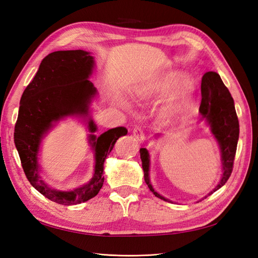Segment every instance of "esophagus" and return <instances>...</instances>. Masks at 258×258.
Returning a JSON list of instances; mask_svg holds the SVG:
<instances>
[{
	"label": "esophagus",
	"mask_w": 258,
	"mask_h": 258,
	"mask_svg": "<svg viewBox=\"0 0 258 258\" xmlns=\"http://www.w3.org/2000/svg\"><path fill=\"white\" fill-rule=\"evenodd\" d=\"M132 134H134L135 138H137L138 141H140V142H143L144 140H145L144 132H143L142 128L140 127V126H136V127L134 128V130H132Z\"/></svg>",
	"instance_id": "esophagus-1"
}]
</instances>
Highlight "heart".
Returning <instances> with one entry per match:
<instances>
[{"label":"heart","mask_w":258,"mask_h":258,"mask_svg":"<svg viewBox=\"0 0 258 258\" xmlns=\"http://www.w3.org/2000/svg\"><path fill=\"white\" fill-rule=\"evenodd\" d=\"M183 79L178 75H169L166 79H163L162 81L159 82H146L143 83L140 86H138L137 89L135 90V97L138 99H144L147 97H151L155 93L158 92H171L174 90L177 86L182 83ZM187 105V101H182L181 103H178L174 106H172L168 112V116L171 115L172 113H175L176 111L182 110Z\"/></svg>","instance_id":"1"}]
</instances>
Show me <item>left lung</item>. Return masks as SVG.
<instances>
[{
	"instance_id": "1",
	"label": "left lung",
	"mask_w": 258,
	"mask_h": 258,
	"mask_svg": "<svg viewBox=\"0 0 258 258\" xmlns=\"http://www.w3.org/2000/svg\"><path fill=\"white\" fill-rule=\"evenodd\" d=\"M201 97V104L199 107L201 119H206L210 124L211 132L220 145L223 163L222 178L215 188L209 192L208 196H210L225 185L232 172L233 160H235L239 140V120L230 92L224 85L221 76L216 72H207L202 76ZM140 156L142 160L144 179L148 188L156 197L165 201H170L153 188L150 181V174H148L150 172V154L146 148H140Z\"/></svg>"
}]
</instances>
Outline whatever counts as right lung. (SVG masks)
Returning <instances> with one entry per match:
<instances>
[{
	"label": "right lung",
	"mask_w": 258,
	"mask_h": 258,
	"mask_svg": "<svg viewBox=\"0 0 258 258\" xmlns=\"http://www.w3.org/2000/svg\"><path fill=\"white\" fill-rule=\"evenodd\" d=\"M95 61L84 50H59L46 56L27 88L23 91L18 118L15 124L14 142L21 166L30 184L46 198L59 205H79L97 196L104 182L103 163L121 136L128 130L117 127L100 137L89 136L95 151L96 166L90 182L71 191H60L46 184L40 175L37 153L42 139L53 123L73 115H88L91 99L97 89L88 80ZM90 132L97 131L92 119L88 121Z\"/></svg>",
	"instance_id": "1"
}]
</instances>
